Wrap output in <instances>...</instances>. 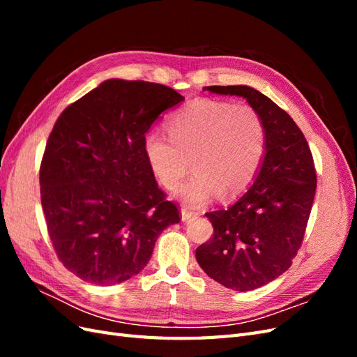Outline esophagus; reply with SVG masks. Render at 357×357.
Here are the masks:
<instances>
[{
    "mask_svg": "<svg viewBox=\"0 0 357 357\" xmlns=\"http://www.w3.org/2000/svg\"><path fill=\"white\" fill-rule=\"evenodd\" d=\"M180 215H181V220H183V222H188V220H190L192 218H195L197 213L192 211V210H188V208H181Z\"/></svg>",
    "mask_w": 357,
    "mask_h": 357,
    "instance_id": "esophagus-1",
    "label": "esophagus"
}]
</instances>
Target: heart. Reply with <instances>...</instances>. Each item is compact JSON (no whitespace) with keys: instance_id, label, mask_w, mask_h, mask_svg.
<instances>
[{"instance_id":"heart-1","label":"heart","mask_w":357,"mask_h":357,"mask_svg":"<svg viewBox=\"0 0 357 357\" xmlns=\"http://www.w3.org/2000/svg\"><path fill=\"white\" fill-rule=\"evenodd\" d=\"M169 138L149 131L143 139L147 165L160 186L174 188L192 162L193 174L174 197L201 207L219 192L238 195L252 185L266 152V125L255 107L201 98L168 122Z\"/></svg>"}]
</instances>
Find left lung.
I'll return each instance as SVG.
<instances>
[{"mask_svg":"<svg viewBox=\"0 0 357 357\" xmlns=\"http://www.w3.org/2000/svg\"><path fill=\"white\" fill-rule=\"evenodd\" d=\"M204 91L243 96L266 125V152L253 185L228 208L205 214L214 234L195 253L214 282L255 290L286 273L299 250L317 186L314 162L294 119L264 93L245 84Z\"/></svg>","mask_w":357,"mask_h":357,"instance_id":"left-lung-1","label":"left lung"}]
</instances>
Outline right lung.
<instances>
[{
	"mask_svg": "<svg viewBox=\"0 0 357 357\" xmlns=\"http://www.w3.org/2000/svg\"><path fill=\"white\" fill-rule=\"evenodd\" d=\"M183 96L164 84L110 79L62 112L40 168L41 205L56 255L84 282L123 283L180 222L150 171L143 139Z\"/></svg>",
	"mask_w": 357,
	"mask_h": 357,
	"instance_id": "right-lung-1",
	"label": "right lung"
}]
</instances>
